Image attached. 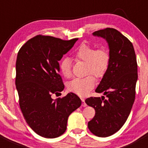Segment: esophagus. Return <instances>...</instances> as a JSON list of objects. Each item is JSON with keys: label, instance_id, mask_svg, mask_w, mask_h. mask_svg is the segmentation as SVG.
Segmentation results:
<instances>
[{"label": "esophagus", "instance_id": "esophagus-1", "mask_svg": "<svg viewBox=\"0 0 148 148\" xmlns=\"http://www.w3.org/2000/svg\"><path fill=\"white\" fill-rule=\"evenodd\" d=\"M81 99H82V107H86L87 106V104H86L85 102V99H84V98H81Z\"/></svg>", "mask_w": 148, "mask_h": 148}]
</instances>
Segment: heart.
Segmentation results:
<instances>
[{
	"label": "heart",
	"instance_id": "heart-1",
	"mask_svg": "<svg viewBox=\"0 0 148 148\" xmlns=\"http://www.w3.org/2000/svg\"><path fill=\"white\" fill-rule=\"evenodd\" d=\"M76 61L86 63L85 74H92L97 78H101L105 75L110 63V54L104 47L95 49L92 45L83 44L78 47L74 53ZM60 70L65 78L72 75L71 63L69 58H64L60 63ZM93 75H88L81 78H74L67 84L68 90L78 95H84L88 93L95 84Z\"/></svg>",
	"mask_w": 148,
	"mask_h": 148
}]
</instances>
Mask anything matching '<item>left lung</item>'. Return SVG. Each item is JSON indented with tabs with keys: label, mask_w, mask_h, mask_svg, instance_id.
Listing matches in <instances>:
<instances>
[{
	"label": "left lung",
	"mask_w": 148,
	"mask_h": 148,
	"mask_svg": "<svg viewBox=\"0 0 148 148\" xmlns=\"http://www.w3.org/2000/svg\"><path fill=\"white\" fill-rule=\"evenodd\" d=\"M92 34L108 41L110 63L95 90L107 98L90 97L85 100L95 111L88 128L94 135L108 137L121 129L131 111L138 78L136 58L130 40L116 29L106 28Z\"/></svg>",
	"instance_id": "left-lung-1"
}]
</instances>
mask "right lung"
<instances>
[{
    "instance_id": "1",
    "label": "right lung",
    "mask_w": 148,
    "mask_h": 148,
    "mask_svg": "<svg viewBox=\"0 0 148 148\" xmlns=\"http://www.w3.org/2000/svg\"><path fill=\"white\" fill-rule=\"evenodd\" d=\"M77 40L38 35L18 51L15 85L19 105L29 126L44 138L62 135L66 131L69 116L82 104L79 97L73 92L56 100L51 98L64 88L58 73V61Z\"/></svg>"
}]
</instances>
